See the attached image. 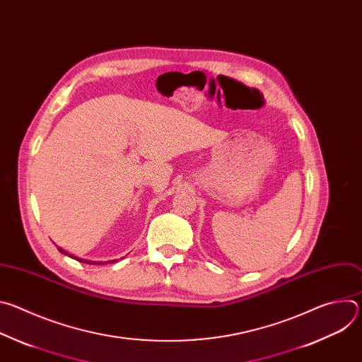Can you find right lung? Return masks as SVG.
<instances>
[{
  "label": "right lung",
  "mask_w": 362,
  "mask_h": 362,
  "mask_svg": "<svg viewBox=\"0 0 362 362\" xmlns=\"http://www.w3.org/2000/svg\"><path fill=\"white\" fill-rule=\"evenodd\" d=\"M59 250L62 252V253H64V255H69V252H66V250H63L62 247H59ZM70 257H73V259H76V261H78V262H83V264H88V265H105V264H107V262H93V261H86V259H80V257H76V256H73V255H69ZM117 261V259H116ZM116 261H109V262H116Z\"/></svg>",
  "instance_id": "add662e5"
}]
</instances>
